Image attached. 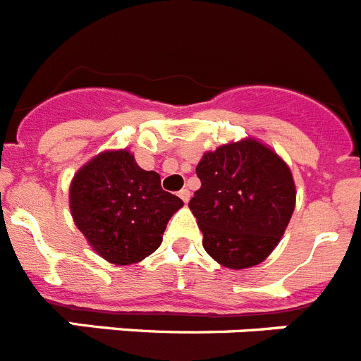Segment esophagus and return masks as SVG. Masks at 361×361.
<instances>
[{
	"mask_svg": "<svg viewBox=\"0 0 361 361\" xmlns=\"http://www.w3.org/2000/svg\"><path fill=\"white\" fill-rule=\"evenodd\" d=\"M178 196H180V198L183 200V202H185V204H187V202H189V200H190V190L189 189H181L180 192H178Z\"/></svg>",
	"mask_w": 361,
	"mask_h": 361,
	"instance_id": "esophagus-1",
	"label": "esophagus"
}]
</instances>
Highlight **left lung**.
I'll list each match as a JSON object with an SVG mask.
<instances>
[{
	"label": "left lung",
	"instance_id": "8db88e82",
	"mask_svg": "<svg viewBox=\"0 0 361 361\" xmlns=\"http://www.w3.org/2000/svg\"><path fill=\"white\" fill-rule=\"evenodd\" d=\"M202 187L189 207L204 247L226 268L257 266L274 251L295 207L288 165L255 139L204 154L196 166Z\"/></svg>",
	"mask_w": 361,
	"mask_h": 361
}]
</instances>
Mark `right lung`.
<instances>
[{"instance_id": "right-lung-1", "label": "right lung", "mask_w": 361, "mask_h": 361, "mask_svg": "<svg viewBox=\"0 0 361 361\" xmlns=\"http://www.w3.org/2000/svg\"><path fill=\"white\" fill-rule=\"evenodd\" d=\"M183 205L143 171L128 150L102 152L75 174L73 220L93 250L111 264H135L159 247L172 214Z\"/></svg>"}]
</instances>
